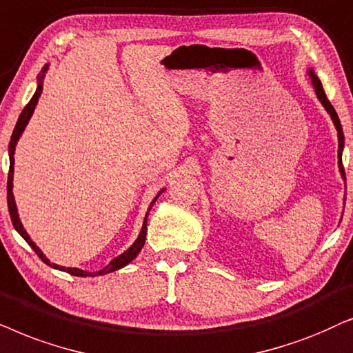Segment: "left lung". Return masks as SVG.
Wrapping results in <instances>:
<instances>
[{
	"label": "left lung",
	"mask_w": 353,
	"mask_h": 353,
	"mask_svg": "<svg viewBox=\"0 0 353 353\" xmlns=\"http://www.w3.org/2000/svg\"><path fill=\"white\" fill-rule=\"evenodd\" d=\"M308 75H310V77H312V83H313V87H314V92H316V97L319 98V101L323 103V106L326 108V111L331 114V119L334 121V125H336V129H337V137H339V153H337V154H339V168H341L342 177H344V179H345V171H344V166H342V159H341L342 148H344V132H342L341 121H339V117H337V112L334 110V106H332L331 101L327 100V97H326V93H324V90H323V85H321V82H319V79L316 77V75H314L313 70H308Z\"/></svg>",
	"instance_id": "obj_1"
}]
</instances>
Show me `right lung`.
<instances>
[{"mask_svg":"<svg viewBox=\"0 0 353 353\" xmlns=\"http://www.w3.org/2000/svg\"><path fill=\"white\" fill-rule=\"evenodd\" d=\"M46 69H48V65H45L43 70H41V75L39 77V88H37L35 95L32 97V100L27 103V106L23 108L21 116H19L17 119V124L16 128H14V132L11 135V142H9V174H8V210H9V216H11V221H12V225L16 228V231L21 234V236L26 239V242L29 243V245L34 248V252L37 253L41 258V261L46 263V265L54 268V270H59V271H65L69 272V274L72 276H81V278H85V276H100V274H106V272H112L116 270H121V268H124L125 265H129L130 261L134 260L135 256L139 255V252L142 250L143 243H145V236H147V218H148V213L147 216H145V221H143V225H142V231H140L137 241L134 242L132 247H129L128 250H125L122 255L116 256L114 260H112L110 265L103 268V270H100L98 272H87V271H82V270H77V268H64V266H59V265H54V263H50L48 258H46L43 253H41V250L39 247L35 245V242L32 241V239L29 237V234L26 232V229H23V225L21 223V219H19V214H17V208H16V203H14V195H12V172H14V152H16V143L19 137H21V134L23 132V129H26L27 122H29V119L32 117V114H34V110L37 106V103H39V98L41 95V88H43V85H41V79H43V75L46 72ZM163 192V190H161ZM161 192L154 196L153 203L157 201V199L159 195H161ZM152 203V205H153ZM152 208V206H150ZM150 211V210H148Z\"/></svg>","mask_w":353,"mask_h":353,"instance_id":"1","label":"right lung"}]
</instances>
